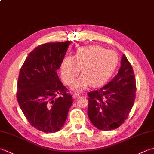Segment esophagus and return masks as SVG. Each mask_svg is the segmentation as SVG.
<instances>
[{
  "label": "esophagus",
  "mask_w": 154,
  "mask_h": 154,
  "mask_svg": "<svg viewBox=\"0 0 154 154\" xmlns=\"http://www.w3.org/2000/svg\"><path fill=\"white\" fill-rule=\"evenodd\" d=\"M80 96H81V95H79V93H73V97L74 99H76V98L79 97Z\"/></svg>",
  "instance_id": "esophagus-1"
}]
</instances>
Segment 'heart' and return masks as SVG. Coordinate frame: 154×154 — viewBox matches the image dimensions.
I'll use <instances>...</instances> for the list:
<instances>
[{"mask_svg":"<svg viewBox=\"0 0 154 154\" xmlns=\"http://www.w3.org/2000/svg\"><path fill=\"white\" fill-rule=\"evenodd\" d=\"M118 64V56L112 50L90 45L79 48L75 57L69 55L61 63L63 82L69 85L81 72L83 75L75 81L71 89L82 91L91 85L97 87L103 85L111 77Z\"/></svg>","mask_w":154,"mask_h":154,"instance_id":"heart-1","label":"heart"}]
</instances>
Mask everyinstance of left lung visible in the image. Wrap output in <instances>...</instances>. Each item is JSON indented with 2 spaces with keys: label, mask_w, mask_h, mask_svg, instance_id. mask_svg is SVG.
<instances>
[{
  "label": "left lung",
  "mask_w": 154,
  "mask_h": 154,
  "mask_svg": "<svg viewBox=\"0 0 154 154\" xmlns=\"http://www.w3.org/2000/svg\"><path fill=\"white\" fill-rule=\"evenodd\" d=\"M136 91L133 68L124 55L113 79L101 89L90 91L87 114L98 129L108 131L119 127L133 107Z\"/></svg>",
  "instance_id": "left-lung-1"
}]
</instances>
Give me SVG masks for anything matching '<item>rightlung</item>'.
<instances>
[{"mask_svg": "<svg viewBox=\"0 0 154 154\" xmlns=\"http://www.w3.org/2000/svg\"><path fill=\"white\" fill-rule=\"evenodd\" d=\"M70 44L39 45L29 54L20 70L17 101L31 125L44 133H55L63 127L73 103L72 95L57 74Z\"/></svg>", "mask_w": 154, "mask_h": 154, "instance_id": "add662e5", "label": "right lung"}]
</instances>
